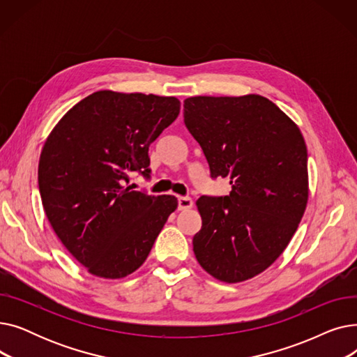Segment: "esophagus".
I'll use <instances>...</instances> for the list:
<instances>
[{"mask_svg":"<svg viewBox=\"0 0 357 357\" xmlns=\"http://www.w3.org/2000/svg\"><path fill=\"white\" fill-rule=\"evenodd\" d=\"M194 205V201L190 197H179L178 198V208L179 210H188Z\"/></svg>","mask_w":357,"mask_h":357,"instance_id":"obj_1","label":"esophagus"}]
</instances>
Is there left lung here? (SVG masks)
Returning a JSON list of instances; mask_svg holds the SVG:
<instances>
[{
  "label": "left lung",
  "instance_id": "8db88e82",
  "mask_svg": "<svg viewBox=\"0 0 357 357\" xmlns=\"http://www.w3.org/2000/svg\"><path fill=\"white\" fill-rule=\"evenodd\" d=\"M183 121L210 165L230 179L224 197L202 195L194 236L199 265L222 282H241L282 255L308 201V155L301 131L260 96L191 97Z\"/></svg>",
  "mask_w": 357,
  "mask_h": 357
}]
</instances>
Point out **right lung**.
Masks as SVG:
<instances>
[{"label": "right lung", "mask_w": 357, "mask_h": 357, "mask_svg": "<svg viewBox=\"0 0 357 357\" xmlns=\"http://www.w3.org/2000/svg\"><path fill=\"white\" fill-rule=\"evenodd\" d=\"M181 109L175 97L93 92L49 135L39 191L56 236L92 275L117 279L139 269L167 217L174 195L133 191L130 176L150 178L149 146Z\"/></svg>", "instance_id": "add662e5"}]
</instances>
